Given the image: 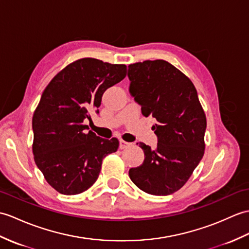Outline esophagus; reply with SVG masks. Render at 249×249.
Segmentation results:
<instances>
[{
	"mask_svg": "<svg viewBox=\"0 0 249 249\" xmlns=\"http://www.w3.org/2000/svg\"><path fill=\"white\" fill-rule=\"evenodd\" d=\"M130 145V143H128V142H126V141H124V140H122V139H121L120 140V148L121 149H124V148H127Z\"/></svg>",
	"mask_w": 249,
	"mask_h": 249,
	"instance_id": "1",
	"label": "esophagus"
}]
</instances>
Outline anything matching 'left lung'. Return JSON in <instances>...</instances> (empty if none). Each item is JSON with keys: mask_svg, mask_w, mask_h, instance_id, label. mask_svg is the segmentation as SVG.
Segmentation results:
<instances>
[{"mask_svg": "<svg viewBox=\"0 0 249 249\" xmlns=\"http://www.w3.org/2000/svg\"><path fill=\"white\" fill-rule=\"evenodd\" d=\"M129 93L144 117L157 121L152 128L157 147L139 143L143 163L129 170L131 181L152 195H170L180 189L204 156L207 121L192 82L165 60L128 66ZM138 144V143H137Z\"/></svg>", "mask_w": 249, "mask_h": 249, "instance_id": "obj_1", "label": "left lung"}]
</instances>
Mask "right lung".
Returning <instances> with one entry per match:
<instances>
[{
	"label": "right lung",
	"instance_id": "right-lung-1",
	"mask_svg": "<svg viewBox=\"0 0 249 249\" xmlns=\"http://www.w3.org/2000/svg\"><path fill=\"white\" fill-rule=\"evenodd\" d=\"M125 65L83 58L67 66L46 86L34 112L33 154L45 180L59 193H83L100 175L102 161L119 140L97 137L84 125L98 113L102 96L126 76Z\"/></svg>",
	"mask_w": 249,
	"mask_h": 249
}]
</instances>
